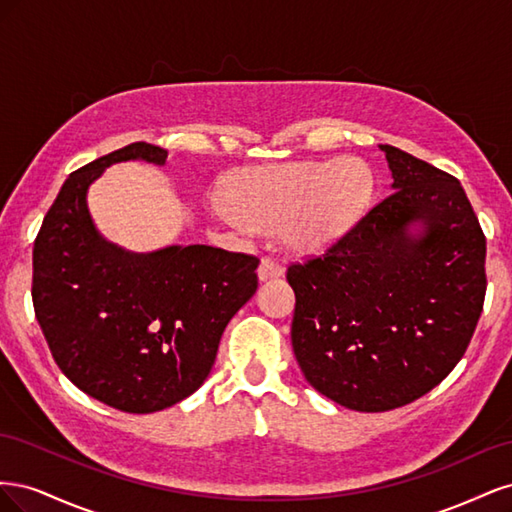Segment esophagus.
I'll return each instance as SVG.
<instances>
[{
	"label": "esophagus",
	"instance_id": "esophagus-1",
	"mask_svg": "<svg viewBox=\"0 0 512 512\" xmlns=\"http://www.w3.org/2000/svg\"><path fill=\"white\" fill-rule=\"evenodd\" d=\"M284 273V267L271 256H262L260 267H258V277L262 282L273 280V277H280Z\"/></svg>",
	"mask_w": 512,
	"mask_h": 512
}]
</instances>
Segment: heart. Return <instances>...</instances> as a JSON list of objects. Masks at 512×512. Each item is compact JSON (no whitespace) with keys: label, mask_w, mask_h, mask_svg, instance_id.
I'll use <instances>...</instances> for the list:
<instances>
[{"label":"heart","mask_w":512,"mask_h":512,"mask_svg":"<svg viewBox=\"0 0 512 512\" xmlns=\"http://www.w3.org/2000/svg\"><path fill=\"white\" fill-rule=\"evenodd\" d=\"M376 192L371 166L361 158L258 166L230 185L226 218L241 226L282 228L294 252H322L363 220Z\"/></svg>","instance_id":"heart-1"}]
</instances>
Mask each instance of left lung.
<instances>
[{
	"mask_svg": "<svg viewBox=\"0 0 512 512\" xmlns=\"http://www.w3.org/2000/svg\"><path fill=\"white\" fill-rule=\"evenodd\" d=\"M380 149L393 192L324 254L286 271L305 380L359 412L406 406L451 374L487 290V241L459 179L397 147Z\"/></svg>",
	"mask_w": 512,
	"mask_h": 512,
	"instance_id": "8db88e82",
	"label": "left lung"
}]
</instances>
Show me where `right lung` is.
Masks as SVG:
<instances>
[{
	"mask_svg": "<svg viewBox=\"0 0 512 512\" xmlns=\"http://www.w3.org/2000/svg\"><path fill=\"white\" fill-rule=\"evenodd\" d=\"M132 143L74 170L34 243V312L57 367L121 412L175 406L209 376L230 318L258 288V258L211 245L130 254L89 218L87 188L123 160L164 164Z\"/></svg>",
	"mask_w": 512,
	"mask_h": 512,
	"instance_id": "obj_1",
	"label": "right lung"
}]
</instances>
